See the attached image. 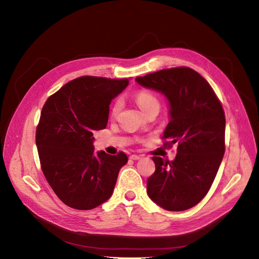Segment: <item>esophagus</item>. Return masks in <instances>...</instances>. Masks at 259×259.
Returning a JSON list of instances; mask_svg holds the SVG:
<instances>
[{"label": "esophagus", "instance_id": "1", "mask_svg": "<svg viewBox=\"0 0 259 259\" xmlns=\"http://www.w3.org/2000/svg\"><path fill=\"white\" fill-rule=\"evenodd\" d=\"M141 156H138V155H131L130 156V159H132V160H140L141 159Z\"/></svg>", "mask_w": 259, "mask_h": 259}]
</instances>
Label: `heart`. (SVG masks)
<instances>
[{"label": "heart", "instance_id": "1", "mask_svg": "<svg viewBox=\"0 0 259 259\" xmlns=\"http://www.w3.org/2000/svg\"><path fill=\"white\" fill-rule=\"evenodd\" d=\"M136 100H137L138 105L144 113H146L148 110H151V108L154 106H159V101H158L157 97L152 93H148V91H141V93L137 95ZM121 104L122 103L120 99L116 100L115 103L113 104L112 110H111V115L113 117L117 115V113L119 112V110L121 108Z\"/></svg>", "mask_w": 259, "mask_h": 259}]
</instances>
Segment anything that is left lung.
Here are the masks:
<instances>
[{
  "label": "left lung",
  "instance_id": "obj_1",
  "mask_svg": "<svg viewBox=\"0 0 259 259\" xmlns=\"http://www.w3.org/2000/svg\"><path fill=\"white\" fill-rule=\"evenodd\" d=\"M136 81L168 101L164 145H178L175 159L153 157L156 171L147 195L166 211H185L204 198L225 154V114L210 84L189 68L161 70Z\"/></svg>",
  "mask_w": 259,
  "mask_h": 259
}]
</instances>
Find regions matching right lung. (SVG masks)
I'll return each mask as SVG.
<instances>
[{
  "label": "right lung",
  "mask_w": 259,
  "mask_h": 259,
  "mask_svg": "<svg viewBox=\"0 0 259 259\" xmlns=\"http://www.w3.org/2000/svg\"><path fill=\"white\" fill-rule=\"evenodd\" d=\"M129 79L82 76L47 99L35 142L40 166L55 194L76 210H91L111 198L126 154L95 152L94 132L105 129L112 100Z\"/></svg>",
  "instance_id": "1"
}]
</instances>
